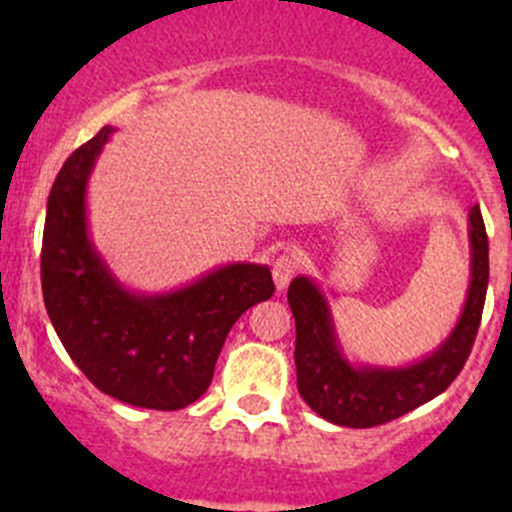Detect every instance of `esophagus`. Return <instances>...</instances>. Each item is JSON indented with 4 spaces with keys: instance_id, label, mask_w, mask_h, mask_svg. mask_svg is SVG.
I'll return each instance as SVG.
<instances>
[{
    "instance_id": "1",
    "label": "esophagus",
    "mask_w": 512,
    "mask_h": 512,
    "mask_svg": "<svg viewBox=\"0 0 512 512\" xmlns=\"http://www.w3.org/2000/svg\"><path fill=\"white\" fill-rule=\"evenodd\" d=\"M299 270V257L297 252H282L275 262H272V277H275L277 289H285L292 277L297 275Z\"/></svg>"
}]
</instances>
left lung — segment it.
Segmentation results:
<instances>
[{
    "instance_id": "8db88e82",
    "label": "left lung",
    "mask_w": 512,
    "mask_h": 512,
    "mask_svg": "<svg viewBox=\"0 0 512 512\" xmlns=\"http://www.w3.org/2000/svg\"><path fill=\"white\" fill-rule=\"evenodd\" d=\"M468 225L471 287L466 307L446 342L411 366L389 369L349 364L334 334L332 312L324 294L307 277H294L287 289V302L297 327V389L314 414L337 426H381L436 399L461 374L476 342L488 289V235L478 205L471 208Z\"/></svg>"
}]
</instances>
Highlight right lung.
I'll list each match as a JSON object with an SVG mask.
<instances>
[{
    "instance_id": "add662e5",
    "label": "right lung",
    "mask_w": 512,
    "mask_h": 512,
    "mask_svg": "<svg viewBox=\"0 0 512 512\" xmlns=\"http://www.w3.org/2000/svg\"><path fill=\"white\" fill-rule=\"evenodd\" d=\"M111 126L61 165L46 203L41 292L61 344L103 394L175 411L208 391L232 324L275 292L270 267L237 262L168 294H133L111 275L86 225V183Z\"/></svg>"
}]
</instances>
